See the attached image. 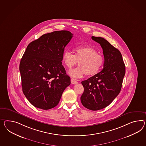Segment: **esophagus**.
Segmentation results:
<instances>
[{
  "label": "esophagus",
  "instance_id": "34e87169",
  "mask_svg": "<svg viewBox=\"0 0 146 146\" xmlns=\"http://www.w3.org/2000/svg\"><path fill=\"white\" fill-rule=\"evenodd\" d=\"M71 82L72 84H77V82L75 80V79H71Z\"/></svg>",
  "mask_w": 146,
  "mask_h": 146
}]
</instances>
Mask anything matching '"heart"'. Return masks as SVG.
I'll list each match as a JSON object with an SVG mask.
<instances>
[{"mask_svg": "<svg viewBox=\"0 0 146 146\" xmlns=\"http://www.w3.org/2000/svg\"><path fill=\"white\" fill-rule=\"evenodd\" d=\"M75 54L69 51L63 53L62 61L68 68H71L78 61L79 66L69 71L71 77L78 78L84 75L97 74L104 64V58L97 53L96 49L90 46H80L75 50Z\"/></svg>", "mask_w": 146, "mask_h": 146, "instance_id": "b5f03b06", "label": "heart"}]
</instances>
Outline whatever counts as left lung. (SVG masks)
Returning <instances> with one entry per match:
<instances>
[{
  "mask_svg": "<svg viewBox=\"0 0 146 146\" xmlns=\"http://www.w3.org/2000/svg\"><path fill=\"white\" fill-rule=\"evenodd\" d=\"M100 44L104 56V68L97 74L82 82L84 91L80 97L82 105L97 111L110 104L120 93L125 67L118 49L101 37L92 36Z\"/></svg>",
  "mask_w": 146,
  "mask_h": 146,
  "instance_id": "obj_1",
  "label": "left lung"
}]
</instances>
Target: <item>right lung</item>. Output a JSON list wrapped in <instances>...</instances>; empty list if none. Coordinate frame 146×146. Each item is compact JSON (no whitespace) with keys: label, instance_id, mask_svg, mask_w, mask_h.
<instances>
[{"label":"right lung","instance_id":"1","mask_svg":"<svg viewBox=\"0 0 146 146\" xmlns=\"http://www.w3.org/2000/svg\"><path fill=\"white\" fill-rule=\"evenodd\" d=\"M73 34L68 31L45 34L31 42L19 64L23 92L30 103L44 110L58 104L70 78L62 64L66 46Z\"/></svg>","mask_w":146,"mask_h":146}]
</instances>
